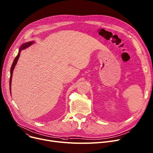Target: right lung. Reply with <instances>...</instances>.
Segmentation results:
<instances>
[{
	"label": "right lung",
	"instance_id": "1",
	"mask_svg": "<svg viewBox=\"0 0 153 153\" xmlns=\"http://www.w3.org/2000/svg\"><path fill=\"white\" fill-rule=\"evenodd\" d=\"M34 43V41H30V42H26V43H25L23 44L21 47L19 48V52L18 53V55L16 56V58H15L13 62L12 63V67H11V69H10V93H11V83H12V74H13V69L17 63V62H18V59L19 58V55H20V52H21V51L27 48L28 47H29L30 45H33V44Z\"/></svg>",
	"mask_w": 153,
	"mask_h": 153
}]
</instances>
